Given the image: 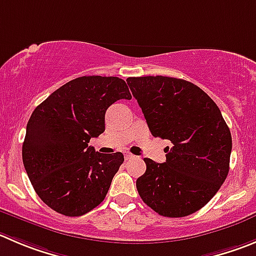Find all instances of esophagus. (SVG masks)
I'll list each match as a JSON object with an SVG mask.
<instances>
[{
    "label": "esophagus",
    "mask_w": 256,
    "mask_h": 256,
    "mask_svg": "<svg viewBox=\"0 0 256 256\" xmlns=\"http://www.w3.org/2000/svg\"><path fill=\"white\" fill-rule=\"evenodd\" d=\"M124 158H126V160H132V158H134V156H133L132 153H126V154H124Z\"/></svg>",
    "instance_id": "34e87169"
}]
</instances>
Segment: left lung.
<instances>
[{
    "mask_svg": "<svg viewBox=\"0 0 256 256\" xmlns=\"http://www.w3.org/2000/svg\"><path fill=\"white\" fill-rule=\"evenodd\" d=\"M153 137L171 140L166 162L144 158L137 180L143 202L166 218L202 208L228 174L231 133L215 102L197 85L170 76L128 78Z\"/></svg>",
    "mask_w": 256,
    "mask_h": 256,
    "instance_id": "1",
    "label": "left lung"
}]
</instances>
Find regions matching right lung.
I'll return each mask as SVG.
<instances>
[{
	"label": "right lung",
	"mask_w": 256,
	"mask_h": 256,
	"mask_svg": "<svg viewBox=\"0 0 256 256\" xmlns=\"http://www.w3.org/2000/svg\"><path fill=\"white\" fill-rule=\"evenodd\" d=\"M132 99L123 79L80 76L60 86L31 114L22 160L34 190L54 211L82 216L106 198L124 157L88 146L106 130V112Z\"/></svg>",
	"instance_id": "obj_1"
}]
</instances>
